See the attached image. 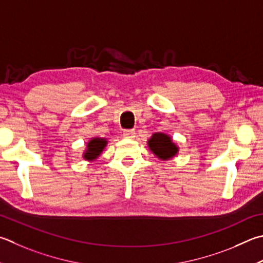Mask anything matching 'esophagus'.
<instances>
[{
	"instance_id": "esophagus-1",
	"label": "esophagus",
	"mask_w": 263,
	"mask_h": 263,
	"mask_svg": "<svg viewBox=\"0 0 263 263\" xmlns=\"http://www.w3.org/2000/svg\"><path fill=\"white\" fill-rule=\"evenodd\" d=\"M136 131L135 130H124L123 132V136L127 138V139H133V138H136Z\"/></svg>"
}]
</instances>
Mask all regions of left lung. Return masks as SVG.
<instances>
[{
  "instance_id": "8db88e82",
  "label": "left lung",
  "mask_w": 263,
  "mask_h": 263,
  "mask_svg": "<svg viewBox=\"0 0 263 263\" xmlns=\"http://www.w3.org/2000/svg\"><path fill=\"white\" fill-rule=\"evenodd\" d=\"M148 148L157 159L162 161L171 160L178 154L179 148L171 139V137L165 133H154L147 141Z\"/></svg>"
}]
</instances>
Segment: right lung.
Returning a JSON list of instances; mask_svg holds the SVG:
<instances>
[{"instance_id": "add662e5", "label": "right lung", "mask_w": 263, "mask_h": 263, "mask_svg": "<svg viewBox=\"0 0 263 263\" xmlns=\"http://www.w3.org/2000/svg\"><path fill=\"white\" fill-rule=\"evenodd\" d=\"M108 141L104 138H92L86 145V149L84 151L83 157L86 161H94L101 155L104 147L107 146Z\"/></svg>"}]
</instances>
